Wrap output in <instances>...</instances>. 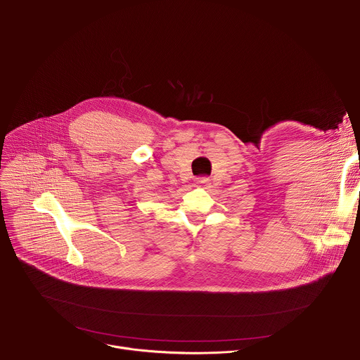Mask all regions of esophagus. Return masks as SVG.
<instances>
[{"label": "esophagus", "instance_id": "1", "mask_svg": "<svg viewBox=\"0 0 360 360\" xmlns=\"http://www.w3.org/2000/svg\"><path fill=\"white\" fill-rule=\"evenodd\" d=\"M207 182H209V178H205V176L195 178V184H197L198 186H204V185H207Z\"/></svg>", "mask_w": 360, "mask_h": 360}]
</instances>
